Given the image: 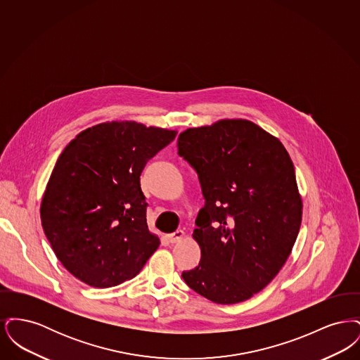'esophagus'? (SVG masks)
Returning <instances> with one entry per match:
<instances>
[{"mask_svg":"<svg viewBox=\"0 0 360 360\" xmlns=\"http://www.w3.org/2000/svg\"><path fill=\"white\" fill-rule=\"evenodd\" d=\"M185 238V232L184 231H175V232H172V233H169L167 235V240L170 241V243H178V241H181V240Z\"/></svg>","mask_w":360,"mask_h":360,"instance_id":"34e87169","label":"esophagus"}]
</instances>
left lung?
Segmentation results:
<instances>
[{
  "label": "left lung",
  "instance_id": "8db88e82",
  "mask_svg": "<svg viewBox=\"0 0 360 360\" xmlns=\"http://www.w3.org/2000/svg\"><path fill=\"white\" fill-rule=\"evenodd\" d=\"M178 154L198 174L205 198L193 232L201 260L182 278L216 304L243 302L274 279L300 232L290 156L276 137L241 119L188 128Z\"/></svg>",
  "mask_w": 360,
  "mask_h": 360
}]
</instances>
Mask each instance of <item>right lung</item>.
<instances>
[{
    "label": "right lung",
    "instance_id": "1",
    "mask_svg": "<svg viewBox=\"0 0 360 360\" xmlns=\"http://www.w3.org/2000/svg\"><path fill=\"white\" fill-rule=\"evenodd\" d=\"M176 131L108 121L82 131L58 158L40 206L63 267L86 285L112 288L139 274L160 244L148 231L140 174Z\"/></svg>",
    "mask_w": 360,
    "mask_h": 360
}]
</instances>
